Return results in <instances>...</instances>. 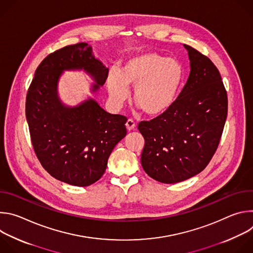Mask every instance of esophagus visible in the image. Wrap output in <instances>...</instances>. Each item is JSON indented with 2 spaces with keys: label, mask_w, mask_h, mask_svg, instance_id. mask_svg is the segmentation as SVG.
I'll return each mask as SVG.
<instances>
[{
  "label": "esophagus",
  "mask_w": 253,
  "mask_h": 253,
  "mask_svg": "<svg viewBox=\"0 0 253 253\" xmlns=\"http://www.w3.org/2000/svg\"><path fill=\"white\" fill-rule=\"evenodd\" d=\"M135 126H136V124H135V122H134L132 119H128V120H127V122H126V128H127L128 131L133 130V129L135 128Z\"/></svg>",
  "instance_id": "esophagus-1"
}]
</instances>
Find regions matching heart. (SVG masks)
<instances>
[{
  "instance_id": "1",
  "label": "heart",
  "mask_w": 253,
  "mask_h": 253,
  "mask_svg": "<svg viewBox=\"0 0 253 253\" xmlns=\"http://www.w3.org/2000/svg\"><path fill=\"white\" fill-rule=\"evenodd\" d=\"M183 81V68L177 60L155 52L128 59L119 71L107 77L109 95L116 103L124 101L127 87H134V102L147 115L165 113L175 103Z\"/></svg>"
}]
</instances>
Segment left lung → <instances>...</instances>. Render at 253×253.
Listing matches in <instances>:
<instances>
[{"instance_id": "1", "label": "left lung", "mask_w": 253, "mask_h": 253, "mask_svg": "<svg viewBox=\"0 0 253 253\" xmlns=\"http://www.w3.org/2000/svg\"><path fill=\"white\" fill-rule=\"evenodd\" d=\"M190 75L173 106L138 129L145 140L142 167L162 183H177L200 173L218 147L227 117V93L218 69L184 45Z\"/></svg>"}]
</instances>
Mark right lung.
Masks as SVG:
<instances>
[{"label": "right lung", "mask_w": 253, "mask_h": 253, "mask_svg": "<svg viewBox=\"0 0 253 253\" xmlns=\"http://www.w3.org/2000/svg\"><path fill=\"white\" fill-rule=\"evenodd\" d=\"M84 69L94 77L96 91L108 77L106 68L87 43L66 46L38 66L26 97V117L32 145L43 168L54 178L89 186L104 174L108 158L127 129V118L107 113L92 99L69 108L61 104L57 82L64 70Z\"/></svg>", "instance_id": "right-lung-1"}]
</instances>
